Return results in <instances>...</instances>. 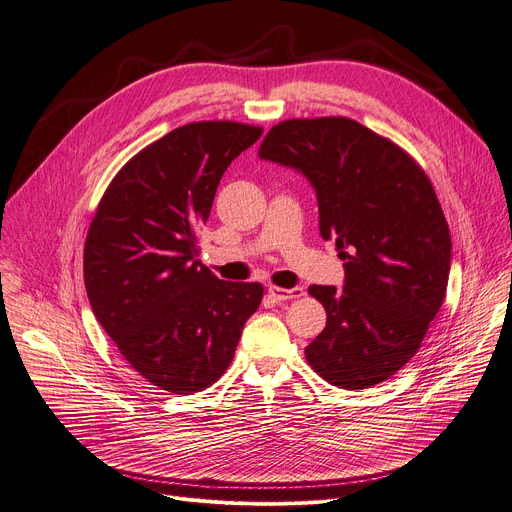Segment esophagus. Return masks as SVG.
I'll use <instances>...</instances> for the list:
<instances>
[{
	"label": "esophagus",
	"mask_w": 512,
	"mask_h": 512,
	"mask_svg": "<svg viewBox=\"0 0 512 512\" xmlns=\"http://www.w3.org/2000/svg\"><path fill=\"white\" fill-rule=\"evenodd\" d=\"M268 295L277 299V302H287V299H297L304 295V289L302 287H291V289H283V287H275L270 285L268 287Z\"/></svg>",
	"instance_id": "obj_1"
}]
</instances>
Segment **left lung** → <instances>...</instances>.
<instances>
[{"mask_svg": "<svg viewBox=\"0 0 512 512\" xmlns=\"http://www.w3.org/2000/svg\"><path fill=\"white\" fill-rule=\"evenodd\" d=\"M258 157L312 184L320 235L335 239L345 268L341 289H308L326 310L310 366L347 390L390 378L422 345L448 285L450 233L428 175L347 117L281 122Z\"/></svg>", "mask_w": 512, "mask_h": 512, "instance_id": "obj_1", "label": "left lung"}]
</instances>
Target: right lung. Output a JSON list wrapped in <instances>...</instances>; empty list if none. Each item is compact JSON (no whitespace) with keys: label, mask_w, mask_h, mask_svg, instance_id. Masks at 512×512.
Segmentation results:
<instances>
[{"label":"right lung","mask_w":512,"mask_h":512,"mask_svg":"<svg viewBox=\"0 0 512 512\" xmlns=\"http://www.w3.org/2000/svg\"><path fill=\"white\" fill-rule=\"evenodd\" d=\"M262 136L237 122H196L148 144L103 194L84 244L90 308L146 382L190 395L229 368L260 283L221 281L196 260L233 159Z\"/></svg>","instance_id":"1"}]
</instances>
